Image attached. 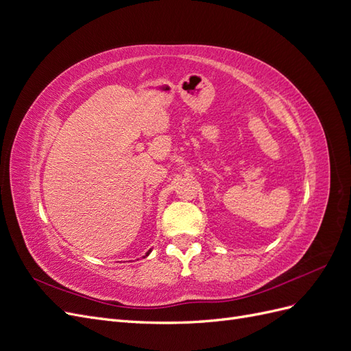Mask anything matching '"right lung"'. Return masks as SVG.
Listing matches in <instances>:
<instances>
[{"instance_id":"add662e5","label":"right lung","mask_w":351,"mask_h":351,"mask_svg":"<svg viewBox=\"0 0 351 351\" xmlns=\"http://www.w3.org/2000/svg\"><path fill=\"white\" fill-rule=\"evenodd\" d=\"M151 252H152V249H151V250H147V252H146V254H145V256H147V254H149ZM145 256H143V258H145Z\"/></svg>"}]
</instances>
